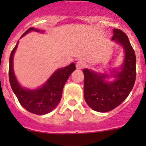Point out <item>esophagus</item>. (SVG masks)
<instances>
[{"label":"esophagus","instance_id":"34e87169","mask_svg":"<svg viewBox=\"0 0 146 146\" xmlns=\"http://www.w3.org/2000/svg\"><path fill=\"white\" fill-rule=\"evenodd\" d=\"M76 69L80 70V69L83 68V67L86 66V63H85V61L82 60H78V61L76 62Z\"/></svg>","mask_w":146,"mask_h":146}]
</instances>
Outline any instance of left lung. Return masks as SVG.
<instances>
[{
    "instance_id": "1",
    "label": "left lung",
    "mask_w": 146,
    "mask_h": 146,
    "mask_svg": "<svg viewBox=\"0 0 146 146\" xmlns=\"http://www.w3.org/2000/svg\"><path fill=\"white\" fill-rule=\"evenodd\" d=\"M112 40L123 49V64L111 73H100L84 69V98L92 109L98 112H108L119 106L133 88L136 76V55L127 35L123 31L113 29ZM113 77L112 81L106 78Z\"/></svg>"
}]
</instances>
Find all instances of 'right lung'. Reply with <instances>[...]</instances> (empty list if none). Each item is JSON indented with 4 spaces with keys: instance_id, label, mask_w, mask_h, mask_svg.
Segmentation results:
<instances>
[{
    "instance_id": "obj_1",
    "label": "right lung",
    "mask_w": 146,
    "mask_h": 146,
    "mask_svg": "<svg viewBox=\"0 0 146 146\" xmlns=\"http://www.w3.org/2000/svg\"><path fill=\"white\" fill-rule=\"evenodd\" d=\"M31 31L44 33V31L38 29L29 28L22 35L21 38L30 33ZM18 42H17L15 48L13 49L10 56L9 80L10 86L20 104L26 110L38 115L50 113L60 102L64 85L71 73L76 70L75 64L72 63L64 68L57 69L42 86L37 89L24 88L18 82L13 70V55L17 50Z\"/></svg>"
}]
</instances>
